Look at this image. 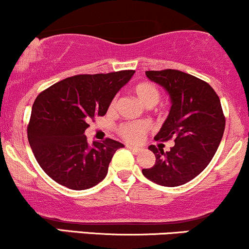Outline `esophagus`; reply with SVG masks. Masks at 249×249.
Listing matches in <instances>:
<instances>
[{"mask_svg":"<svg viewBox=\"0 0 249 249\" xmlns=\"http://www.w3.org/2000/svg\"><path fill=\"white\" fill-rule=\"evenodd\" d=\"M126 147L130 150L131 152H133V154H138V152L141 151V149H139V147H135V146H131V145H127Z\"/></svg>","mask_w":249,"mask_h":249,"instance_id":"1","label":"esophagus"}]
</instances>
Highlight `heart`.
I'll return each mask as SVG.
<instances>
[{"mask_svg": "<svg viewBox=\"0 0 249 249\" xmlns=\"http://www.w3.org/2000/svg\"><path fill=\"white\" fill-rule=\"evenodd\" d=\"M131 91L139 102L147 108L154 107L156 104L160 102V93L157 86L149 81H142V83L136 84ZM114 106H116V102L113 100L110 104V111L113 110ZM147 131H149V126L146 123H126L119 127V135L130 143H138Z\"/></svg>", "mask_w": 249, "mask_h": 249, "instance_id": "1", "label": "heart"}]
</instances>
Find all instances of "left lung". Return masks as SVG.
Listing matches in <instances>:
<instances>
[{
	"label": "left lung",
	"mask_w": 249,
	"mask_h": 249,
	"mask_svg": "<svg viewBox=\"0 0 249 249\" xmlns=\"http://www.w3.org/2000/svg\"><path fill=\"white\" fill-rule=\"evenodd\" d=\"M145 75L165 89L171 102L155 139L173 138L175 145L166 152L150 145L156 162L142 173L158 185L178 187L200 175L220 145L226 125L221 102L209 84L181 71H146Z\"/></svg>",
	"instance_id": "obj_1"
}]
</instances>
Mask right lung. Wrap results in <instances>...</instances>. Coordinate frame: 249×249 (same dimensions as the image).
<instances>
[{
  "instance_id": "right-lung-1",
  "label": "right lung",
  "mask_w": 249,
  "mask_h": 249,
  "mask_svg": "<svg viewBox=\"0 0 249 249\" xmlns=\"http://www.w3.org/2000/svg\"><path fill=\"white\" fill-rule=\"evenodd\" d=\"M135 74L119 71L64 79L37 95L32 107L28 142L42 170L53 181L85 190L107 175L113 154L123 147L113 139L89 144L85 130L104 116L118 91Z\"/></svg>"
}]
</instances>
